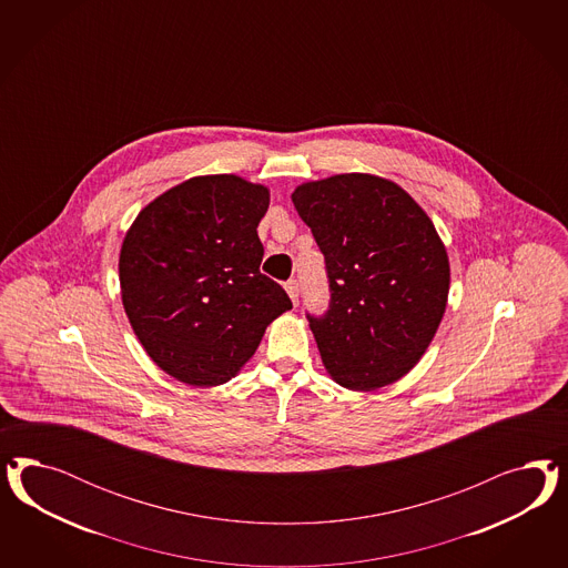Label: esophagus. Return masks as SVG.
<instances>
[{
  "mask_svg": "<svg viewBox=\"0 0 568 568\" xmlns=\"http://www.w3.org/2000/svg\"><path fill=\"white\" fill-rule=\"evenodd\" d=\"M285 290L290 293L293 304L297 306V302H300V283H297L295 278H292V281H287V283H285Z\"/></svg>",
  "mask_w": 568,
  "mask_h": 568,
  "instance_id": "esophagus-1",
  "label": "esophagus"
}]
</instances>
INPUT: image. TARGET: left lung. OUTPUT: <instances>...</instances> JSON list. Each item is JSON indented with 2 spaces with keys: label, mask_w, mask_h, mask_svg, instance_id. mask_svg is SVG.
I'll list each match as a JSON object with an SVG mask.
<instances>
[{
  "label": "left lung",
  "mask_w": 568,
  "mask_h": 568,
  "mask_svg": "<svg viewBox=\"0 0 568 568\" xmlns=\"http://www.w3.org/2000/svg\"><path fill=\"white\" fill-rule=\"evenodd\" d=\"M327 264L331 302L310 328L328 375L373 392L404 377L446 312L449 262L425 210L394 181L335 174L292 193Z\"/></svg>",
  "instance_id": "left-lung-1"
}]
</instances>
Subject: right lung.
<instances>
[{
    "label": "right lung",
    "mask_w": 568,
    "mask_h": 568,
    "mask_svg": "<svg viewBox=\"0 0 568 568\" xmlns=\"http://www.w3.org/2000/svg\"><path fill=\"white\" fill-rule=\"evenodd\" d=\"M264 185L207 174L143 207L122 241V306L148 356L195 387L223 385L258 349L266 327L292 308L260 273Z\"/></svg>",
    "instance_id": "1"
}]
</instances>
